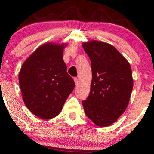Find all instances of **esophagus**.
<instances>
[{"mask_svg":"<svg viewBox=\"0 0 154 154\" xmlns=\"http://www.w3.org/2000/svg\"><path fill=\"white\" fill-rule=\"evenodd\" d=\"M74 80H75V85H77V83H78V78H77V77H75V78H74Z\"/></svg>","mask_w":154,"mask_h":154,"instance_id":"esophagus-1","label":"esophagus"}]
</instances>
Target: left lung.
<instances>
[{
    "label": "left lung",
    "mask_w": 154,
    "mask_h": 154,
    "mask_svg": "<svg viewBox=\"0 0 154 154\" xmlns=\"http://www.w3.org/2000/svg\"><path fill=\"white\" fill-rule=\"evenodd\" d=\"M91 61L92 81L85 113L99 127L117 120L128 107L133 88L131 66L113 45L91 40L82 44Z\"/></svg>",
    "instance_id": "obj_1"
}]
</instances>
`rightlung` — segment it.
Returning a JSON list of instances; mask_svg holds the SVG:
<instances>
[{"instance_id":"obj_1","label":"right lung","mask_w":154,"mask_h":154,"mask_svg":"<svg viewBox=\"0 0 154 154\" xmlns=\"http://www.w3.org/2000/svg\"><path fill=\"white\" fill-rule=\"evenodd\" d=\"M64 44L40 45L23 63L19 82L27 109L43 119L55 117L75 88L63 60Z\"/></svg>"}]
</instances>
